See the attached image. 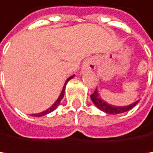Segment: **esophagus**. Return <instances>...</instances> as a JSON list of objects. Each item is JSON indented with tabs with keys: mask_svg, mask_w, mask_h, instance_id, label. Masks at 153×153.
<instances>
[{
	"mask_svg": "<svg viewBox=\"0 0 153 153\" xmlns=\"http://www.w3.org/2000/svg\"><path fill=\"white\" fill-rule=\"evenodd\" d=\"M83 70H94L96 68V58H88L82 65Z\"/></svg>",
	"mask_w": 153,
	"mask_h": 153,
	"instance_id": "obj_1",
	"label": "esophagus"
}]
</instances>
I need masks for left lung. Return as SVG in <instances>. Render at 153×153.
<instances>
[{
    "label": "left lung",
    "instance_id": "left-lung-1",
    "mask_svg": "<svg viewBox=\"0 0 153 153\" xmlns=\"http://www.w3.org/2000/svg\"><path fill=\"white\" fill-rule=\"evenodd\" d=\"M91 99L94 102V104L100 109L104 111V112L107 113V114H111V115H117V114H121V113H125L127 111L130 110L131 108H133L135 105H136L139 103V100L137 102H135L134 104H131L128 106H114L106 104L105 101L99 97L98 93L96 92V90L91 94Z\"/></svg>",
    "mask_w": 153,
    "mask_h": 153
}]
</instances>
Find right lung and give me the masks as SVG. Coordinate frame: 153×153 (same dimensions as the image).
I'll use <instances>...</instances> for the list:
<instances>
[{
    "instance_id": "add662e5",
    "label": "right lung",
    "mask_w": 153,
    "mask_h": 153,
    "mask_svg": "<svg viewBox=\"0 0 153 153\" xmlns=\"http://www.w3.org/2000/svg\"><path fill=\"white\" fill-rule=\"evenodd\" d=\"M71 78H73V76H71V77H70L67 81H66V82H65V85H64V87H63V90H62V92H61V94H60V95H59V99L57 100V101L55 102V104L52 105L51 107H49L48 110H46V111H44V112H41V113H39V114H33L32 116H34V117H42V116H45V115H47V114H48V113H50V112H52V111H54L56 108H57V106L59 105V103H60V101H61V99L63 98V96H64V91H65V86H66V84H67V82L68 81H70Z\"/></svg>"
}]
</instances>
